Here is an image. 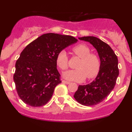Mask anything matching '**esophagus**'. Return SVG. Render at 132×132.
<instances>
[{"instance_id":"esophagus-1","label":"esophagus","mask_w":132,"mask_h":132,"mask_svg":"<svg viewBox=\"0 0 132 132\" xmlns=\"http://www.w3.org/2000/svg\"><path fill=\"white\" fill-rule=\"evenodd\" d=\"M62 82L64 84H67V85L70 83V82H69V81H67V80H62Z\"/></svg>"}]
</instances>
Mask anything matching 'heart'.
Wrapping results in <instances>:
<instances>
[{
	"instance_id": "1",
	"label": "heart",
	"mask_w": 132,
	"mask_h": 132,
	"mask_svg": "<svg viewBox=\"0 0 132 132\" xmlns=\"http://www.w3.org/2000/svg\"><path fill=\"white\" fill-rule=\"evenodd\" d=\"M75 54L80 58L77 65L76 69L69 70L63 73L65 79L77 82H81L87 77L88 79L94 78L98 75L101 67L98 57L94 53H90L89 47L84 44H79L73 48ZM56 63L62 71L67 69L69 66V59L65 50L58 53L56 57Z\"/></svg>"
}]
</instances>
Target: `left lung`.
<instances>
[{"label":"left lung","instance_id":"left-lung-1","mask_svg":"<svg viewBox=\"0 0 132 132\" xmlns=\"http://www.w3.org/2000/svg\"><path fill=\"white\" fill-rule=\"evenodd\" d=\"M79 39L88 42L96 49L101 60V67L93 82L79 85L74 98L82 105H96L103 101L115 87L119 75L118 57L108 44L96 37L85 36Z\"/></svg>","mask_w":132,"mask_h":132}]
</instances>
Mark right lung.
<instances>
[{
  "label": "right lung",
  "mask_w": 132,
  "mask_h": 132,
  "mask_svg": "<svg viewBox=\"0 0 132 132\" xmlns=\"http://www.w3.org/2000/svg\"><path fill=\"white\" fill-rule=\"evenodd\" d=\"M77 42L73 36L48 33L24 49L16 61L14 81L18 96L24 103L34 107L47 103L56 86L61 82L57 69V55Z\"/></svg>",
  "instance_id": "add662e5"
}]
</instances>
